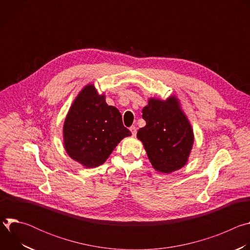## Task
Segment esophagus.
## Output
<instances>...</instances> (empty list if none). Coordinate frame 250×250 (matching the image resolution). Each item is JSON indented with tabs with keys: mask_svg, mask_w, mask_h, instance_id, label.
<instances>
[{
	"mask_svg": "<svg viewBox=\"0 0 250 250\" xmlns=\"http://www.w3.org/2000/svg\"><path fill=\"white\" fill-rule=\"evenodd\" d=\"M129 129H130V131H131L132 135H135V134H136V131H137V129H136V127H135L134 125L130 126V127H129Z\"/></svg>",
	"mask_w": 250,
	"mask_h": 250,
	"instance_id": "1",
	"label": "esophagus"
}]
</instances>
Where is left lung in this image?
I'll return each instance as SVG.
<instances>
[{"label":"left lung","mask_w":250,"mask_h":250,"mask_svg":"<svg viewBox=\"0 0 250 250\" xmlns=\"http://www.w3.org/2000/svg\"><path fill=\"white\" fill-rule=\"evenodd\" d=\"M146 126L137 131L149 161L159 172L171 173L188 161L194 134L186 116L175 97L166 101L149 99L142 110Z\"/></svg>","instance_id":"obj_1"}]
</instances>
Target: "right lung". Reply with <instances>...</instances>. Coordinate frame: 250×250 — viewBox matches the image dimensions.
Returning <instances> with one entry per match:
<instances>
[{
	"mask_svg": "<svg viewBox=\"0 0 250 250\" xmlns=\"http://www.w3.org/2000/svg\"><path fill=\"white\" fill-rule=\"evenodd\" d=\"M131 132L124 126L120 111L108 105L94 85H87L71 105L63 125L69 156L86 168L103 164L119 142Z\"/></svg>",
	"mask_w": 250,
	"mask_h": 250,
	"instance_id": "right-lung-1",
	"label": "right lung"
}]
</instances>
